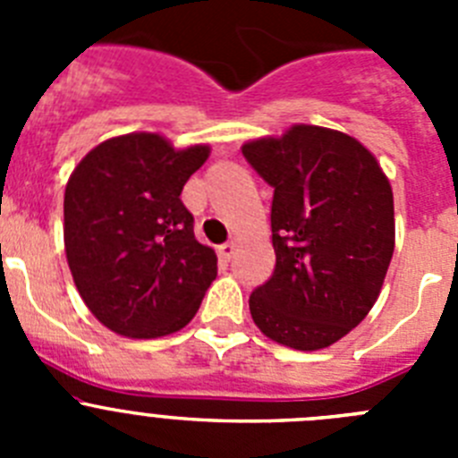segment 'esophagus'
I'll list each match as a JSON object with an SVG mask.
<instances>
[{
    "label": "esophagus",
    "instance_id": "34e87169",
    "mask_svg": "<svg viewBox=\"0 0 458 458\" xmlns=\"http://www.w3.org/2000/svg\"><path fill=\"white\" fill-rule=\"evenodd\" d=\"M233 252H236V242H225V245L217 248V254H220L222 259H232Z\"/></svg>",
    "mask_w": 458,
    "mask_h": 458
}]
</instances>
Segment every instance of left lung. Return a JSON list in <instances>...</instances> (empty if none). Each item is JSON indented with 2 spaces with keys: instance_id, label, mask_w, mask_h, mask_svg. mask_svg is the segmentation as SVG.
<instances>
[{
  "instance_id": "left-lung-1",
  "label": "left lung",
  "mask_w": 458,
  "mask_h": 458,
  "mask_svg": "<svg viewBox=\"0 0 458 458\" xmlns=\"http://www.w3.org/2000/svg\"><path fill=\"white\" fill-rule=\"evenodd\" d=\"M242 156L275 190V270L250 295V314L282 346L326 349L380 293L394 252L390 181L355 137L321 125L252 140Z\"/></svg>"
}]
</instances>
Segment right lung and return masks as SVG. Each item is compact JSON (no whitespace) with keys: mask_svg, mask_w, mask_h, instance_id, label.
Returning <instances> with one entry per match:
<instances>
[{"mask_svg":"<svg viewBox=\"0 0 458 458\" xmlns=\"http://www.w3.org/2000/svg\"><path fill=\"white\" fill-rule=\"evenodd\" d=\"M210 148H174L157 132L100 141L64 194V245L72 282L112 333L156 339L188 326L217 275L192 232L181 192Z\"/></svg>","mask_w":458,"mask_h":458,"instance_id":"obj_1","label":"right lung"}]
</instances>
